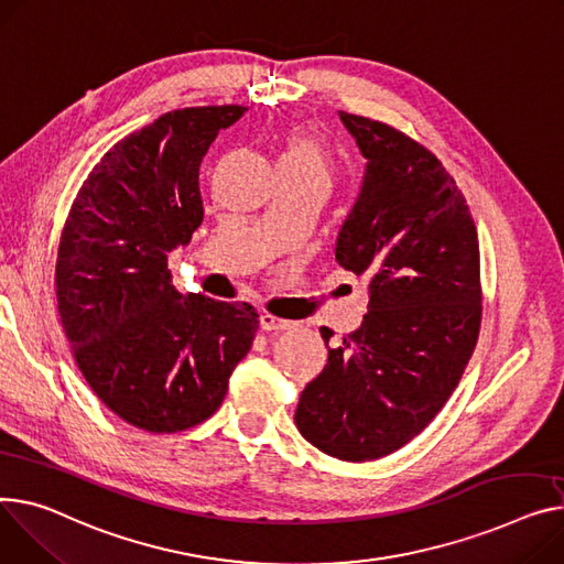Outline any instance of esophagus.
<instances>
[{
  "mask_svg": "<svg viewBox=\"0 0 564 564\" xmlns=\"http://www.w3.org/2000/svg\"><path fill=\"white\" fill-rule=\"evenodd\" d=\"M260 326L265 330H288L294 326V322H288V319H281L276 315H270V313H262L260 315Z\"/></svg>",
  "mask_w": 564,
  "mask_h": 564,
  "instance_id": "obj_1",
  "label": "esophagus"
}]
</instances>
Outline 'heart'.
I'll return each instance as SVG.
<instances>
[{
  "instance_id": "heart-1",
  "label": "heart",
  "mask_w": 564,
  "mask_h": 564,
  "mask_svg": "<svg viewBox=\"0 0 564 564\" xmlns=\"http://www.w3.org/2000/svg\"><path fill=\"white\" fill-rule=\"evenodd\" d=\"M281 165H292L299 170H311V172L330 176L328 156L322 152V147L308 133H302V131H294L288 135Z\"/></svg>"
}]
</instances>
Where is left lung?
Listing matches in <instances>:
<instances>
[{
    "label": "left lung",
    "mask_w": 564,
    "mask_h": 564,
    "mask_svg": "<svg viewBox=\"0 0 564 564\" xmlns=\"http://www.w3.org/2000/svg\"><path fill=\"white\" fill-rule=\"evenodd\" d=\"M365 156L335 258L369 274L362 324L294 410L319 452L365 463L420 435L456 390L480 328L478 236L456 181L426 147L340 110Z\"/></svg>",
    "instance_id": "1"
}]
</instances>
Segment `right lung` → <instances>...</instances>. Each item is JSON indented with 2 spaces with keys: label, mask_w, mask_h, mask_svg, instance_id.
Listing matches in <instances>:
<instances>
[{
  "label": "right lung",
  "mask_w": 564,
  "mask_h": 564,
  "mask_svg": "<svg viewBox=\"0 0 564 564\" xmlns=\"http://www.w3.org/2000/svg\"><path fill=\"white\" fill-rule=\"evenodd\" d=\"M245 106L172 110L93 167L56 258L58 315L95 394L149 433H176L221 405L258 315L172 285L167 256L204 221L199 167Z\"/></svg>",
  "instance_id": "obj_1"
}]
</instances>
